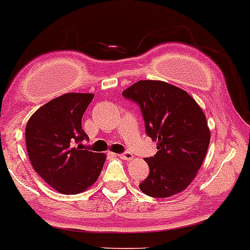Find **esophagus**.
<instances>
[{"label": "esophagus", "mask_w": 250, "mask_h": 250, "mask_svg": "<svg viewBox=\"0 0 250 250\" xmlns=\"http://www.w3.org/2000/svg\"><path fill=\"white\" fill-rule=\"evenodd\" d=\"M119 157H120L121 159H124V161H131L134 158V155L131 154L130 151H124V153L119 154Z\"/></svg>", "instance_id": "34e87169"}]
</instances>
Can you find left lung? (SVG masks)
<instances>
[{"label": "left lung", "mask_w": 250, "mask_h": 250, "mask_svg": "<svg viewBox=\"0 0 250 250\" xmlns=\"http://www.w3.org/2000/svg\"><path fill=\"white\" fill-rule=\"evenodd\" d=\"M139 104L157 154L146 158L149 176L139 188L150 197H169L189 186L206 157L210 130L191 96L163 81H139L123 92Z\"/></svg>", "instance_id": "1"}]
</instances>
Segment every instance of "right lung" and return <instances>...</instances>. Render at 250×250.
<instances>
[{"label": "right lung", "mask_w": 250, "mask_h": 250, "mask_svg": "<svg viewBox=\"0 0 250 250\" xmlns=\"http://www.w3.org/2000/svg\"><path fill=\"white\" fill-rule=\"evenodd\" d=\"M92 100V93H65L42 106L27 121L25 138L31 166L49 186L64 195L92 186L106 159L104 153L80 144L88 139L82 116Z\"/></svg>", "instance_id": "1"}]
</instances>
